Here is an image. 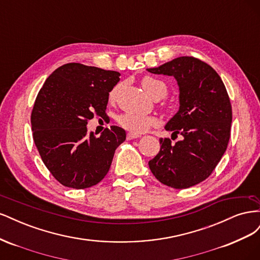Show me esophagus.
Listing matches in <instances>:
<instances>
[{"instance_id":"esophagus-1","label":"esophagus","mask_w":260,"mask_h":260,"mask_svg":"<svg viewBox=\"0 0 260 260\" xmlns=\"http://www.w3.org/2000/svg\"><path fill=\"white\" fill-rule=\"evenodd\" d=\"M138 138H140V136L135 135V133H132V132L127 133V140H133V139H138Z\"/></svg>"}]
</instances>
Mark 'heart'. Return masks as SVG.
<instances>
[{
  "label": "heart",
  "mask_w": 260,
  "mask_h": 260,
  "mask_svg": "<svg viewBox=\"0 0 260 260\" xmlns=\"http://www.w3.org/2000/svg\"><path fill=\"white\" fill-rule=\"evenodd\" d=\"M142 86L149 95L153 96L154 99H162L167 95L168 88L166 83L162 82L161 80L156 79V78L149 76L144 77L142 79ZM118 89H119V86L116 85L112 89V91L109 92V100L114 101L116 99ZM117 122L125 130L139 135V133H143L147 131L149 128H152L156 123V120L151 116L133 113H123L117 117Z\"/></svg>",
  "instance_id": "obj_1"
}]
</instances>
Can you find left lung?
<instances>
[{"label":"left lung","instance_id":"left-lung-1","mask_svg":"<svg viewBox=\"0 0 260 260\" xmlns=\"http://www.w3.org/2000/svg\"><path fill=\"white\" fill-rule=\"evenodd\" d=\"M147 70L174 76L178 81L180 108L165 129L172 137H182L175 144L161 138L160 151L148 161L149 169L165 185L193 186L211 175L229 143L232 108L226 89L214 68L192 56Z\"/></svg>","mask_w":260,"mask_h":260}]
</instances>
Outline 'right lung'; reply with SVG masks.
<instances>
[{
    "instance_id": "obj_1",
    "label": "right lung",
    "mask_w": 260,
    "mask_h": 260,
    "mask_svg": "<svg viewBox=\"0 0 260 260\" xmlns=\"http://www.w3.org/2000/svg\"><path fill=\"white\" fill-rule=\"evenodd\" d=\"M119 76L68 62L54 70L39 91L31 113L34 141L46 168L64 186L83 190L101 182L125 140L117 125L105 128L100 137L86 133L94 115L106 116L109 92Z\"/></svg>"
}]
</instances>
